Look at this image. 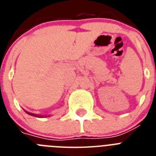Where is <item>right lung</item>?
I'll return each mask as SVG.
<instances>
[{"instance_id":"add662e5","label":"right lung","mask_w":156,"mask_h":156,"mask_svg":"<svg viewBox=\"0 0 156 156\" xmlns=\"http://www.w3.org/2000/svg\"><path fill=\"white\" fill-rule=\"evenodd\" d=\"M25 112H27V114H29V115H33V116L39 117V118H42V117H48V116H50V115H37V114H34V113H31V112H29L26 111V110H25Z\"/></svg>"}]
</instances>
